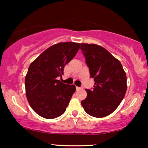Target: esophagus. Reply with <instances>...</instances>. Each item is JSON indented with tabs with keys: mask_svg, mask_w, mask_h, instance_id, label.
<instances>
[{
	"mask_svg": "<svg viewBox=\"0 0 148 148\" xmlns=\"http://www.w3.org/2000/svg\"><path fill=\"white\" fill-rule=\"evenodd\" d=\"M76 90H80V89H81V87H77V86H76Z\"/></svg>",
	"mask_w": 148,
	"mask_h": 148,
	"instance_id": "obj_1",
	"label": "esophagus"
}]
</instances>
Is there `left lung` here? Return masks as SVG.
<instances>
[{"mask_svg":"<svg viewBox=\"0 0 148 148\" xmlns=\"http://www.w3.org/2000/svg\"><path fill=\"white\" fill-rule=\"evenodd\" d=\"M81 50L95 81L92 90L86 89L88 95L81 105L91 116L106 117L118 108L125 95L126 73L120 61L101 46L82 43Z\"/></svg>","mask_w":148,"mask_h":148,"instance_id":"8db88e82","label":"left lung"}]
</instances>
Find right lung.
Masks as SVG:
<instances>
[{"label":"right lung","mask_w":148,"mask_h":148,"mask_svg":"<svg viewBox=\"0 0 148 148\" xmlns=\"http://www.w3.org/2000/svg\"><path fill=\"white\" fill-rule=\"evenodd\" d=\"M79 48V43L60 42L46 49L30 64L25 79V94L33 111L42 118L53 119L65 111L76 87L57 78L62 76L64 65Z\"/></svg>","instance_id":"obj_1"}]
</instances>
